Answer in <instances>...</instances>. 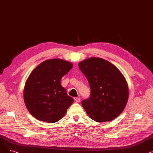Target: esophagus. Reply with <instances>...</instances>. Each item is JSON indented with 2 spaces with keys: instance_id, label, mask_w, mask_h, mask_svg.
I'll list each match as a JSON object with an SVG mask.
<instances>
[{
  "instance_id": "34e87169",
  "label": "esophagus",
  "mask_w": 153,
  "mask_h": 153,
  "mask_svg": "<svg viewBox=\"0 0 153 153\" xmlns=\"http://www.w3.org/2000/svg\"><path fill=\"white\" fill-rule=\"evenodd\" d=\"M74 100H75L76 102L79 103V102H81V99H80V98H77V97H76V98H74Z\"/></svg>"
}]
</instances>
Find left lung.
<instances>
[{"label": "left lung", "mask_w": 153, "mask_h": 153, "mask_svg": "<svg viewBox=\"0 0 153 153\" xmlns=\"http://www.w3.org/2000/svg\"><path fill=\"white\" fill-rule=\"evenodd\" d=\"M89 82L90 97L82 105L94 121L113 120L123 111L128 98V89L122 74L110 62L91 58L79 64Z\"/></svg>", "instance_id": "1"}]
</instances>
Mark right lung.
Instances as JSON below:
<instances>
[{
  "label": "right lung",
  "mask_w": 153,
  "mask_h": 153,
  "mask_svg": "<svg viewBox=\"0 0 153 153\" xmlns=\"http://www.w3.org/2000/svg\"><path fill=\"white\" fill-rule=\"evenodd\" d=\"M72 64L60 59L43 61L32 71L24 88L23 97L30 113L36 119L55 123L65 115L74 100L61 84Z\"/></svg>",
  "instance_id": "1"
}]
</instances>
